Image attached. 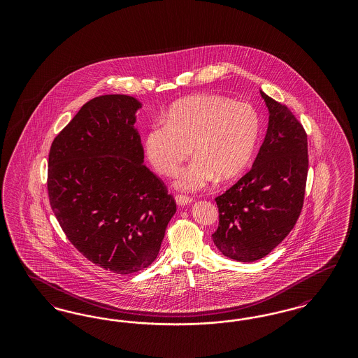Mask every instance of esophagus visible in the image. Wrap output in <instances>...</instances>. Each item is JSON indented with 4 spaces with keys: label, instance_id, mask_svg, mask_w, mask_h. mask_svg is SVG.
Masks as SVG:
<instances>
[{
    "label": "esophagus",
    "instance_id": "34e87169",
    "mask_svg": "<svg viewBox=\"0 0 358 358\" xmlns=\"http://www.w3.org/2000/svg\"><path fill=\"white\" fill-rule=\"evenodd\" d=\"M176 203L178 205H187L192 203V199L189 197V196H185V194H177L176 196Z\"/></svg>",
    "mask_w": 358,
    "mask_h": 358
}]
</instances>
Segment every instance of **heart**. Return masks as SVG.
<instances>
[{
  "label": "heart",
  "instance_id": "1",
  "mask_svg": "<svg viewBox=\"0 0 358 358\" xmlns=\"http://www.w3.org/2000/svg\"><path fill=\"white\" fill-rule=\"evenodd\" d=\"M260 120L248 102L217 94H197L173 103L166 123L155 124L145 139L154 169L174 176L193 152L196 158L181 171L176 185L199 189L215 174L222 181L236 178L255 150Z\"/></svg>",
  "mask_w": 358,
  "mask_h": 358
}]
</instances>
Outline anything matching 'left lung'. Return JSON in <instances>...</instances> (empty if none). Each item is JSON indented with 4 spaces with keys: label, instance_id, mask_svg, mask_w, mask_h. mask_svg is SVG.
<instances>
[{
    "label": "left lung",
    "instance_id": "1",
    "mask_svg": "<svg viewBox=\"0 0 358 358\" xmlns=\"http://www.w3.org/2000/svg\"><path fill=\"white\" fill-rule=\"evenodd\" d=\"M270 118L251 171L217 196L219 227L212 235L222 255L255 262L283 241L298 220L306 189L307 134L289 107L263 91Z\"/></svg>",
    "mask_w": 358,
    "mask_h": 358
}]
</instances>
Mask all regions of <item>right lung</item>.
I'll return each instance as SVG.
<instances>
[{"label":"right lung","mask_w":358,"mask_h":358,"mask_svg":"<svg viewBox=\"0 0 358 358\" xmlns=\"http://www.w3.org/2000/svg\"><path fill=\"white\" fill-rule=\"evenodd\" d=\"M138 108L129 95L91 99L53 139L48 159L50 204L66 236L90 262L120 275L153 263L177 210L143 165Z\"/></svg>","instance_id":"right-lung-1"}]
</instances>
